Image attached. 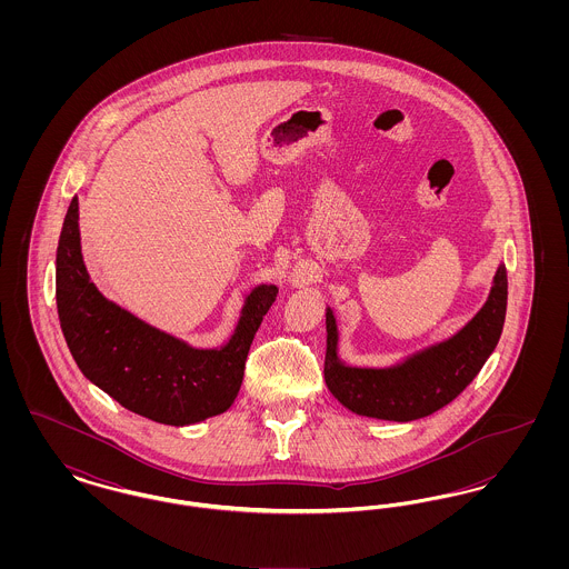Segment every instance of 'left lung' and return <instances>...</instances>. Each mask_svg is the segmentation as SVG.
I'll return each mask as SVG.
<instances>
[{
	"instance_id": "left-lung-1",
	"label": "left lung",
	"mask_w": 569,
	"mask_h": 569,
	"mask_svg": "<svg viewBox=\"0 0 569 569\" xmlns=\"http://www.w3.org/2000/svg\"><path fill=\"white\" fill-rule=\"evenodd\" d=\"M508 307V272L501 264L485 307L441 343L411 353L388 369L348 367L337 353V322L326 309L325 379L332 397L358 416L409 422L455 401L497 348Z\"/></svg>"
}]
</instances>
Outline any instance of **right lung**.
I'll use <instances>...</instances> for the list:
<instances>
[{
    "label": "right lung",
    "mask_w": 569,
    "mask_h": 569,
    "mask_svg": "<svg viewBox=\"0 0 569 569\" xmlns=\"http://www.w3.org/2000/svg\"><path fill=\"white\" fill-rule=\"evenodd\" d=\"M277 292L274 286H258L244 300L230 341L219 350H196L100 295L82 264L79 198L68 207L54 288L66 343L82 376L138 416L186 427L232 406L253 335Z\"/></svg>",
    "instance_id": "add662e5"
}]
</instances>
